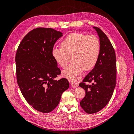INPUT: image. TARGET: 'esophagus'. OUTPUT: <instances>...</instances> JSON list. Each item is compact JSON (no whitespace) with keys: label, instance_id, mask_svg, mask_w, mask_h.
Instances as JSON below:
<instances>
[{"label":"esophagus","instance_id":"esophagus-1","mask_svg":"<svg viewBox=\"0 0 134 134\" xmlns=\"http://www.w3.org/2000/svg\"><path fill=\"white\" fill-rule=\"evenodd\" d=\"M69 82L70 83V85L72 87H76L78 86V83L75 79L69 80Z\"/></svg>","mask_w":134,"mask_h":134}]
</instances>
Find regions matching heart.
<instances>
[{"mask_svg": "<svg viewBox=\"0 0 134 134\" xmlns=\"http://www.w3.org/2000/svg\"><path fill=\"white\" fill-rule=\"evenodd\" d=\"M61 46L62 48H52L51 55L58 65L63 68L67 66L71 57L73 63L62 72L63 76L69 79H74L85 69H91L99 58L100 44L94 35L70 34L61 42Z\"/></svg>", "mask_w": 134, "mask_h": 134, "instance_id": "heart-1", "label": "heart"}]
</instances>
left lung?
Here are the masks:
<instances>
[{
  "mask_svg": "<svg viewBox=\"0 0 134 134\" xmlns=\"http://www.w3.org/2000/svg\"><path fill=\"white\" fill-rule=\"evenodd\" d=\"M100 44L98 61L94 68L86 76L79 86L86 91L80 102V106L89 114L100 111L110 100L116 86V65L115 50L104 32L96 27ZM92 81V85L85 83Z\"/></svg>",
  "mask_w": 134,
  "mask_h": 134,
  "instance_id": "left-lung-1",
  "label": "left lung"
}]
</instances>
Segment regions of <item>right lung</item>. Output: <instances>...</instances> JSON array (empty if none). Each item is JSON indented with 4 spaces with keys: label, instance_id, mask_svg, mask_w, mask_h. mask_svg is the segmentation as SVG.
I'll list each match as a JSON object with an SVG mask.
<instances>
[{
    "label": "right lung",
    "instance_id": "obj_1",
    "mask_svg": "<svg viewBox=\"0 0 134 134\" xmlns=\"http://www.w3.org/2000/svg\"><path fill=\"white\" fill-rule=\"evenodd\" d=\"M63 33L50 28H37L20 43L15 56L18 86L27 102L42 113L51 112L59 103L63 93L69 87L51 55L52 48Z\"/></svg>",
    "mask_w": 134,
    "mask_h": 134
}]
</instances>
